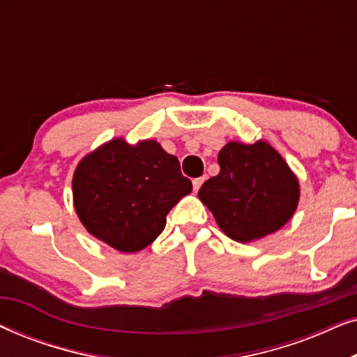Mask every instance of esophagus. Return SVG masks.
Listing matches in <instances>:
<instances>
[{
    "label": "esophagus",
    "instance_id": "1",
    "mask_svg": "<svg viewBox=\"0 0 357 357\" xmlns=\"http://www.w3.org/2000/svg\"><path fill=\"white\" fill-rule=\"evenodd\" d=\"M203 182H204V177H199V178H195L193 180V190H195V192H198L199 187H202V185H203Z\"/></svg>",
    "mask_w": 357,
    "mask_h": 357
}]
</instances>
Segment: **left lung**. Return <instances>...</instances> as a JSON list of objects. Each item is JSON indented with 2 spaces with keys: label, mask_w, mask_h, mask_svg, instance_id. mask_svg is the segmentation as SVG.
I'll return each instance as SVG.
<instances>
[{
  "label": "left lung",
  "mask_w": 357,
  "mask_h": 357,
  "mask_svg": "<svg viewBox=\"0 0 357 357\" xmlns=\"http://www.w3.org/2000/svg\"><path fill=\"white\" fill-rule=\"evenodd\" d=\"M218 162L221 170L202 185L198 197L232 241H260L294 216L299 178L266 139L229 141Z\"/></svg>",
  "instance_id": "left-lung-1"
}]
</instances>
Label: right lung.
I'll list each match as a JSON object with an SVG mask.
<instances>
[{
    "instance_id": "obj_1",
    "label": "right lung",
    "mask_w": 357,
    "mask_h": 357,
    "mask_svg": "<svg viewBox=\"0 0 357 357\" xmlns=\"http://www.w3.org/2000/svg\"><path fill=\"white\" fill-rule=\"evenodd\" d=\"M71 183L75 211L86 231L123 253L153 243L170 209L192 192L178 159L154 139L107 141L79 160Z\"/></svg>"
}]
</instances>
